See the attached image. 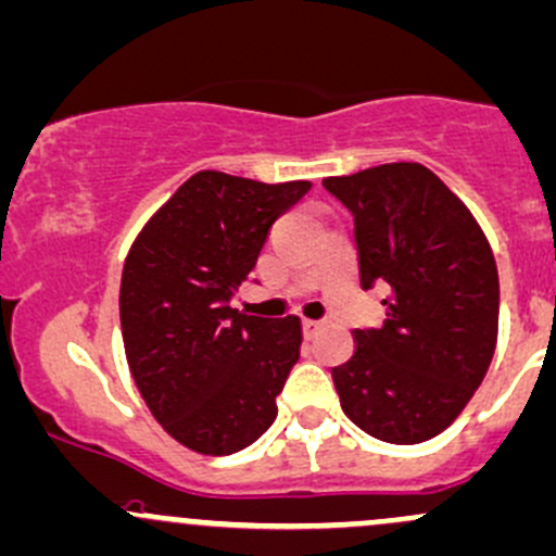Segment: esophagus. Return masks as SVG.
Masks as SVG:
<instances>
[{"label": "esophagus", "instance_id": "34e87169", "mask_svg": "<svg viewBox=\"0 0 556 556\" xmlns=\"http://www.w3.org/2000/svg\"><path fill=\"white\" fill-rule=\"evenodd\" d=\"M302 328H304V333H307V337H313V333L318 331V328H320V320L304 318V320H302Z\"/></svg>", "mask_w": 556, "mask_h": 556}]
</instances>
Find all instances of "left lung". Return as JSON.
I'll return each mask as SVG.
<instances>
[{
	"instance_id": "8db88e82",
	"label": "left lung",
	"mask_w": 556,
	"mask_h": 556,
	"mask_svg": "<svg viewBox=\"0 0 556 556\" xmlns=\"http://www.w3.org/2000/svg\"><path fill=\"white\" fill-rule=\"evenodd\" d=\"M355 217L361 286H384V324L355 328L331 371L363 432L395 445L434 438L485 379L498 339V270L471 212L416 161L326 177Z\"/></svg>"
}]
</instances>
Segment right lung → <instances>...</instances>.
I'll use <instances>...</instances> for the list:
<instances>
[{"label": "right lung", "instance_id": "obj_1", "mask_svg": "<svg viewBox=\"0 0 556 556\" xmlns=\"http://www.w3.org/2000/svg\"><path fill=\"white\" fill-rule=\"evenodd\" d=\"M309 188L195 172L129 249L118 294L129 371L156 421L190 451L228 456L276 421L302 324L254 318L230 300L273 223Z\"/></svg>", "mask_w": 556, "mask_h": 556}]
</instances>
